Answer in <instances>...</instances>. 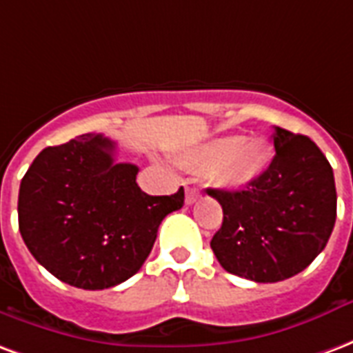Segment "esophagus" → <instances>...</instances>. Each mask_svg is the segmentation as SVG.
<instances>
[{"label": "esophagus", "instance_id": "34e87169", "mask_svg": "<svg viewBox=\"0 0 353 353\" xmlns=\"http://www.w3.org/2000/svg\"><path fill=\"white\" fill-rule=\"evenodd\" d=\"M199 199V192L195 188H186V203L188 205H194Z\"/></svg>", "mask_w": 353, "mask_h": 353}]
</instances>
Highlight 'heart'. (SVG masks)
<instances>
[{
	"mask_svg": "<svg viewBox=\"0 0 353 353\" xmlns=\"http://www.w3.org/2000/svg\"><path fill=\"white\" fill-rule=\"evenodd\" d=\"M180 163L192 173H210L216 186L239 190L265 173L271 163V146L265 139L228 135L186 152Z\"/></svg>",
	"mask_w": 353,
	"mask_h": 353,
	"instance_id": "heart-1",
	"label": "heart"
}]
</instances>
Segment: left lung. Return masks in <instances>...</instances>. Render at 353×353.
Segmentation results:
<instances>
[{
	"label": "left lung",
	"mask_w": 353,
	"mask_h": 353,
	"mask_svg": "<svg viewBox=\"0 0 353 353\" xmlns=\"http://www.w3.org/2000/svg\"><path fill=\"white\" fill-rule=\"evenodd\" d=\"M274 158L241 192L207 190L223 222L210 248L223 269L259 284L307 269L327 244L336 218L333 169L307 135L272 133Z\"/></svg>",
	"instance_id": "left-lung-1"
}]
</instances>
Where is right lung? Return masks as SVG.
I'll use <instances>...</instances> for the list:
<instances>
[{
  "mask_svg": "<svg viewBox=\"0 0 353 353\" xmlns=\"http://www.w3.org/2000/svg\"><path fill=\"white\" fill-rule=\"evenodd\" d=\"M117 143L81 135L41 152L20 182L18 228L46 271L74 288L105 290L148 258L161 220L184 205V188L148 195L139 167L118 163Z\"/></svg>",
  "mask_w": 353,
  "mask_h": 353,
  "instance_id": "obj_1",
  "label": "right lung"
}]
</instances>
